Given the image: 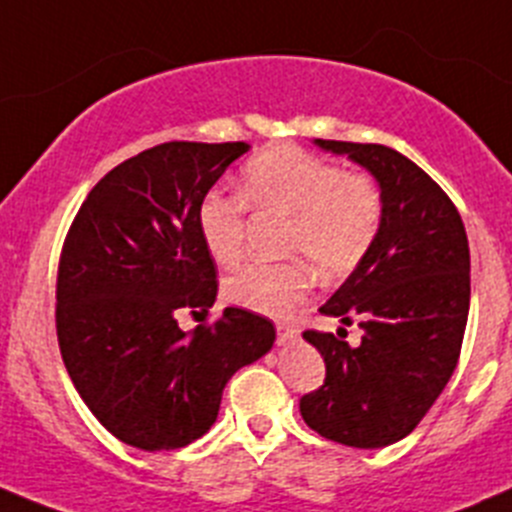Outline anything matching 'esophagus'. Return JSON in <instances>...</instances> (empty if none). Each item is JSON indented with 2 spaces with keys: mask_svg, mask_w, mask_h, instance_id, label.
I'll return each instance as SVG.
<instances>
[{
  "mask_svg": "<svg viewBox=\"0 0 512 512\" xmlns=\"http://www.w3.org/2000/svg\"><path fill=\"white\" fill-rule=\"evenodd\" d=\"M299 337V329L289 322H277V342L289 344Z\"/></svg>",
  "mask_w": 512,
  "mask_h": 512,
  "instance_id": "34e87169",
  "label": "esophagus"
}]
</instances>
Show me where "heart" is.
Returning <instances> with one entry per match:
<instances>
[{
    "label": "heart",
    "mask_w": 512,
    "mask_h": 512,
    "mask_svg": "<svg viewBox=\"0 0 512 512\" xmlns=\"http://www.w3.org/2000/svg\"><path fill=\"white\" fill-rule=\"evenodd\" d=\"M240 190L247 203L292 220L285 252L299 255L322 277L349 275L379 235L384 198L366 173H342L329 160L299 148H270L242 168ZM200 237L218 265L242 257L245 203L210 193L198 210ZM307 262L240 267L225 280V299L250 312L282 317L312 285Z\"/></svg>",
    "instance_id": "obj_1"
}]
</instances>
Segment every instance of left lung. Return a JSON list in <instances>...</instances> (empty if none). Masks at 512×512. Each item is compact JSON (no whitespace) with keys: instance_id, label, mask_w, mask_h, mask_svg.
<instances>
[{"instance_id":"obj_1","label":"left lung","mask_w":512,"mask_h":512,"mask_svg":"<svg viewBox=\"0 0 512 512\" xmlns=\"http://www.w3.org/2000/svg\"><path fill=\"white\" fill-rule=\"evenodd\" d=\"M374 175L384 198L379 235L364 260L319 312L356 319L359 347L304 332L327 376L302 396L304 423L329 441L384 448L409 436L441 396L458 364L471 307L466 227L441 185L399 151L379 143L322 141Z\"/></svg>"}]
</instances>
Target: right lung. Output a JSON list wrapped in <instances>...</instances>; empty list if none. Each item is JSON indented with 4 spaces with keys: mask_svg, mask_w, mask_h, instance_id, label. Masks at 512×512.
<instances>
[{
    "mask_svg": "<svg viewBox=\"0 0 512 512\" xmlns=\"http://www.w3.org/2000/svg\"><path fill=\"white\" fill-rule=\"evenodd\" d=\"M247 143L170 141L103 175L74 218L56 280L66 371L98 421L141 451L205 436L223 389L275 344L270 319L227 307L183 332L178 314L208 309L218 275L198 210Z\"/></svg>",
    "mask_w": 512,
    "mask_h": 512,
    "instance_id": "right-lung-1",
    "label": "right lung"
}]
</instances>
